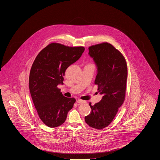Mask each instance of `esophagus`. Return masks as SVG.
<instances>
[{"mask_svg": "<svg viewBox=\"0 0 160 160\" xmlns=\"http://www.w3.org/2000/svg\"><path fill=\"white\" fill-rule=\"evenodd\" d=\"M77 103H78V104H83L86 101H83V100H82V99H78V100L77 101Z\"/></svg>", "mask_w": 160, "mask_h": 160, "instance_id": "34e87169", "label": "esophagus"}]
</instances>
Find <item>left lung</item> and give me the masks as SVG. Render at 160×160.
Instances as JSON below:
<instances>
[{
    "label": "left lung",
    "instance_id": "8db88e82",
    "mask_svg": "<svg viewBox=\"0 0 160 160\" xmlns=\"http://www.w3.org/2000/svg\"><path fill=\"white\" fill-rule=\"evenodd\" d=\"M89 55L97 68L95 84L102 95L101 100L92 106L85 122L95 129L107 127L113 120L125 100L127 80V65L121 53L109 43L89 47Z\"/></svg>",
    "mask_w": 160,
    "mask_h": 160
}]
</instances>
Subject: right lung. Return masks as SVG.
Wrapping results in <instances>:
<instances>
[{"label": "right lung", "mask_w": 160, "mask_h": 160, "mask_svg": "<svg viewBox=\"0 0 160 160\" xmlns=\"http://www.w3.org/2000/svg\"><path fill=\"white\" fill-rule=\"evenodd\" d=\"M83 47H69L52 43L36 57L31 68L29 87L39 118L47 126L54 128L63 124L76 99L67 98L58 89L69 67L78 61Z\"/></svg>", "instance_id": "right-lung-1"}]
</instances>
